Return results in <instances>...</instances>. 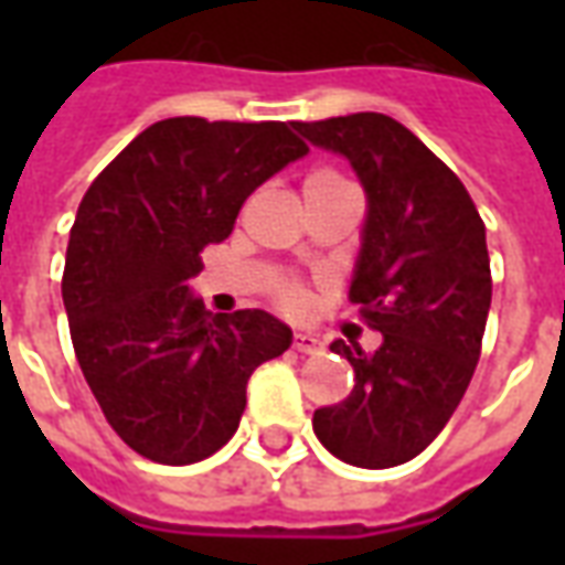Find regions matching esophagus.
<instances>
[{
    "instance_id": "1",
    "label": "esophagus",
    "mask_w": 565,
    "mask_h": 565,
    "mask_svg": "<svg viewBox=\"0 0 565 565\" xmlns=\"http://www.w3.org/2000/svg\"><path fill=\"white\" fill-rule=\"evenodd\" d=\"M294 351H299V354H320V351H323V342H320L318 335H311V332H296Z\"/></svg>"
}]
</instances>
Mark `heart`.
I'll list each match as a JSON object with an SVG mask.
<instances>
[{
	"instance_id": "heart-1",
	"label": "heart",
	"mask_w": 565,
	"mask_h": 565,
	"mask_svg": "<svg viewBox=\"0 0 565 565\" xmlns=\"http://www.w3.org/2000/svg\"><path fill=\"white\" fill-rule=\"evenodd\" d=\"M320 181H342V178H335V174H315V178H308V184H320ZM271 294L278 299V306L287 308V311H296V308L302 306V287L294 281H278Z\"/></svg>"
}]
</instances>
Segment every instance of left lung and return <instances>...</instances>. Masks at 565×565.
Instances as JSON below:
<instances>
[{"instance_id": "1", "label": "left lung", "mask_w": 565, "mask_h": 565, "mask_svg": "<svg viewBox=\"0 0 565 565\" xmlns=\"http://www.w3.org/2000/svg\"><path fill=\"white\" fill-rule=\"evenodd\" d=\"M351 160L369 217L348 299L381 348L339 342L354 391L315 412V433L363 469L408 462L445 429L481 356L490 311L484 221L460 178L412 129L375 111L294 124Z\"/></svg>"}]
</instances>
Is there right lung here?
Here are the masks:
<instances>
[{
    "instance_id": "add662e5",
    "label": "right lung",
    "mask_w": 565,
    "mask_h": 565,
    "mask_svg": "<svg viewBox=\"0 0 565 565\" xmlns=\"http://www.w3.org/2000/svg\"><path fill=\"white\" fill-rule=\"evenodd\" d=\"M308 145L294 124L169 117L105 166L78 205L63 269L75 356L105 420L162 466L221 450L250 372L294 332L259 308L209 315L186 294L205 245Z\"/></svg>"
}]
</instances>
